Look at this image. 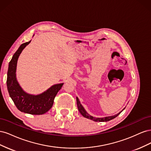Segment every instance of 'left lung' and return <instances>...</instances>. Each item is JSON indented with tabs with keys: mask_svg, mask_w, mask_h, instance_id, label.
Here are the masks:
<instances>
[{
	"mask_svg": "<svg viewBox=\"0 0 151 151\" xmlns=\"http://www.w3.org/2000/svg\"><path fill=\"white\" fill-rule=\"evenodd\" d=\"M76 100H77V108H78V109L79 112L81 113V114L82 115H83L84 117L86 118H88V119H90L91 120H93L94 122H108L109 121L111 120H113V118H116L118 115H119L123 111V110H124L125 108H123L121 111H120L118 113L116 114V115H113V116H106V117H103V118H96L94 117L93 116L90 115L87 112L85 109L84 108V107L83 106V105L81 104V102L79 101V98L76 97Z\"/></svg>",
	"mask_w": 151,
	"mask_h": 151,
	"instance_id": "8db88e82",
	"label": "left lung"
}]
</instances>
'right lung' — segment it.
<instances>
[{
	"mask_svg": "<svg viewBox=\"0 0 151 151\" xmlns=\"http://www.w3.org/2000/svg\"><path fill=\"white\" fill-rule=\"evenodd\" d=\"M31 41L21 45L9 63L7 87L10 97L19 111L31 115H43L52 107L54 98L63 83L54 84L43 93L36 95L29 94L22 89L16 78L17 63L22 51Z\"/></svg>",
	"mask_w": 151,
	"mask_h": 151,
	"instance_id": "obj_1",
	"label": "right lung"
}]
</instances>
